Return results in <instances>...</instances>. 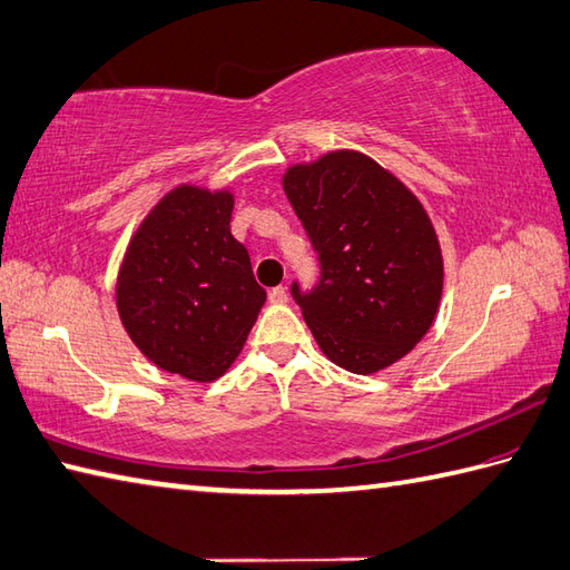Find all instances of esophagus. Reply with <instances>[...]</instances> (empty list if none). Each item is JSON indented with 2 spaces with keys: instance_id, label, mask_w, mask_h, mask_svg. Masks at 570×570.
Instances as JSON below:
<instances>
[{
  "instance_id": "1",
  "label": "esophagus",
  "mask_w": 570,
  "mask_h": 570,
  "mask_svg": "<svg viewBox=\"0 0 570 570\" xmlns=\"http://www.w3.org/2000/svg\"><path fill=\"white\" fill-rule=\"evenodd\" d=\"M271 302L273 305H285L287 302V287L285 285H277L271 289Z\"/></svg>"
}]
</instances>
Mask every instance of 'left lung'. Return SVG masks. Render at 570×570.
<instances>
[{
	"mask_svg": "<svg viewBox=\"0 0 570 570\" xmlns=\"http://www.w3.org/2000/svg\"><path fill=\"white\" fill-rule=\"evenodd\" d=\"M285 195L320 253L317 289L293 297L324 356L371 375L432 328L444 258L424 205L361 150H328L283 175Z\"/></svg>",
	"mask_w": 570,
	"mask_h": 570,
	"instance_id": "1",
	"label": "left lung"
}]
</instances>
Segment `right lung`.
Wrapping results in <instances>:
<instances>
[{
	"mask_svg": "<svg viewBox=\"0 0 570 570\" xmlns=\"http://www.w3.org/2000/svg\"><path fill=\"white\" fill-rule=\"evenodd\" d=\"M234 193L173 187L138 224L117 275V312L160 371L212 383L242 353L265 289L232 234Z\"/></svg>",
	"mask_w": 570,
	"mask_h": 570,
	"instance_id": "obj_1",
	"label": "right lung"
}]
</instances>
